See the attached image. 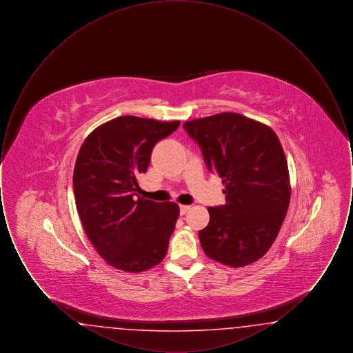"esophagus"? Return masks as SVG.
I'll use <instances>...</instances> for the list:
<instances>
[{
    "mask_svg": "<svg viewBox=\"0 0 353 353\" xmlns=\"http://www.w3.org/2000/svg\"><path fill=\"white\" fill-rule=\"evenodd\" d=\"M190 210V206L189 205H180V214L184 216Z\"/></svg>",
    "mask_w": 353,
    "mask_h": 353,
    "instance_id": "1",
    "label": "esophagus"
}]
</instances>
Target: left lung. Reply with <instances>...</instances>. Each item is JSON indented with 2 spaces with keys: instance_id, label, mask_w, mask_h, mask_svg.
I'll return each instance as SVG.
<instances>
[{
  "instance_id": "1",
  "label": "left lung",
  "mask_w": 353,
  "mask_h": 353,
  "mask_svg": "<svg viewBox=\"0 0 353 353\" xmlns=\"http://www.w3.org/2000/svg\"><path fill=\"white\" fill-rule=\"evenodd\" d=\"M210 172L222 179L226 203L208 208L199 232L203 252L229 268H243L269 252L291 199L285 152L269 125L235 112L185 121Z\"/></svg>"
}]
</instances>
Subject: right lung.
Masks as SVG:
<instances>
[{
    "label": "right lung",
    "instance_id": "1",
    "mask_svg": "<svg viewBox=\"0 0 353 353\" xmlns=\"http://www.w3.org/2000/svg\"><path fill=\"white\" fill-rule=\"evenodd\" d=\"M179 125V120L119 117L97 127L79 150L72 176L77 210L90 242L115 269L143 272L167 255L180 206L136 192L154 144Z\"/></svg>",
    "mask_w": 353,
    "mask_h": 353
}]
</instances>
